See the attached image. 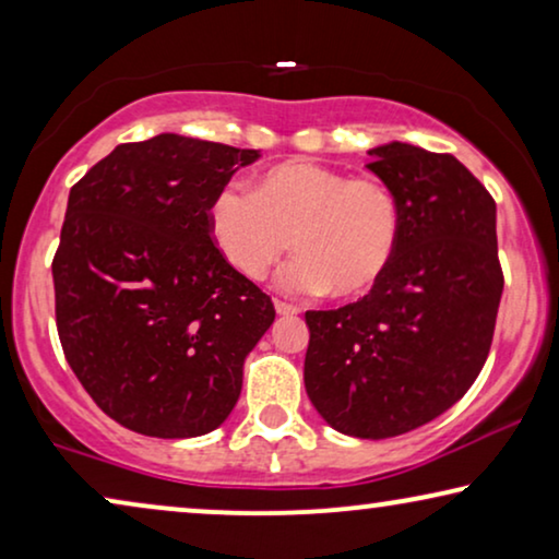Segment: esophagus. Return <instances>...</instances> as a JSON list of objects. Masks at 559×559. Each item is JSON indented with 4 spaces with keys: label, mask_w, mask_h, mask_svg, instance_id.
I'll use <instances>...</instances> for the list:
<instances>
[{
    "label": "esophagus",
    "mask_w": 559,
    "mask_h": 559,
    "mask_svg": "<svg viewBox=\"0 0 559 559\" xmlns=\"http://www.w3.org/2000/svg\"><path fill=\"white\" fill-rule=\"evenodd\" d=\"M274 310H277V316H297V312H300V310L295 308V305H289V302H282V300L274 302Z\"/></svg>",
    "instance_id": "obj_1"
}]
</instances>
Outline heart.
<instances>
[{"instance_id":"b5f03b06","label":"heart","mask_w":559,"mask_h":559,"mask_svg":"<svg viewBox=\"0 0 559 559\" xmlns=\"http://www.w3.org/2000/svg\"><path fill=\"white\" fill-rule=\"evenodd\" d=\"M221 257L241 277L264 280L293 247L282 274L293 295H366L392 264L402 236L396 195L381 180L350 178L312 159H289L259 175L257 188L226 186L209 209Z\"/></svg>"}]
</instances>
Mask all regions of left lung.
Listing matches in <instances>:
<instances>
[{"instance_id": "8db88e82", "label": "left lung", "mask_w": 559, "mask_h": 559, "mask_svg": "<svg viewBox=\"0 0 559 559\" xmlns=\"http://www.w3.org/2000/svg\"><path fill=\"white\" fill-rule=\"evenodd\" d=\"M369 157L400 201V247L361 300L305 312V392L333 430L384 440L468 392L491 348L503 277L496 203L468 167L407 142Z\"/></svg>"}]
</instances>
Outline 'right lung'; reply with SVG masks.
Instances as JSON below:
<instances>
[{
    "label": "right lung",
    "mask_w": 559,
    "mask_h": 559,
    "mask_svg": "<svg viewBox=\"0 0 559 559\" xmlns=\"http://www.w3.org/2000/svg\"><path fill=\"white\" fill-rule=\"evenodd\" d=\"M259 150L157 134L71 188L52 259L63 354L127 430L198 438L226 423L274 305L213 247L209 209Z\"/></svg>",
    "instance_id": "obj_1"
}]
</instances>
